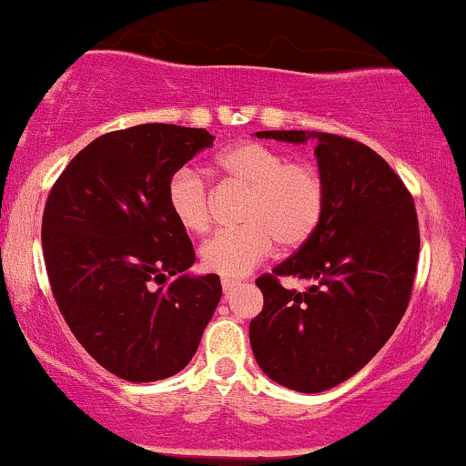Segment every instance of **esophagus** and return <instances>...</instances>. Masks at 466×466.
Returning a JSON list of instances; mask_svg holds the SVG:
<instances>
[{
    "label": "esophagus",
    "instance_id": "esophagus-1",
    "mask_svg": "<svg viewBox=\"0 0 466 466\" xmlns=\"http://www.w3.org/2000/svg\"><path fill=\"white\" fill-rule=\"evenodd\" d=\"M238 279H228V278H223L221 279V287H223V293H226V295H229V293H232V290L234 289H237L238 287Z\"/></svg>",
    "mask_w": 466,
    "mask_h": 466
}]
</instances>
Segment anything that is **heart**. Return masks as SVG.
Segmentation results:
<instances>
[{
	"mask_svg": "<svg viewBox=\"0 0 466 466\" xmlns=\"http://www.w3.org/2000/svg\"><path fill=\"white\" fill-rule=\"evenodd\" d=\"M223 179L245 188L238 208L240 228L223 229L201 248L206 271L243 278L282 249L306 245L325 212V179L315 165L293 162L284 151L262 143H238L215 160ZM167 206L177 226L190 234L208 232V184L190 169H179L167 184Z\"/></svg>",
	"mask_w": 466,
	"mask_h": 466,
	"instance_id": "b5f03b06",
	"label": "heart"
}]
</instances>
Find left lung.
<instances>
[{
    "mask_svg": "<svg viewBox=\"0 0 466 466\" xmlns=\"http://www.w3.org/2000/svg\"><path fill=\"white\" fill-rule=\"evenodd\" d=\"M256 137L297 145L317 138L323 218L306 245L256 279L265 306L251 319L249 343L273 382L321 393L360 371L400 325L421 245L417 210L406 184L367 145L304 130ZM279 277L311 287L289 291Z\"/></svg>",
    "mask_w": 466,
    "mask_h": 466,
    "instance_id": "left-lung-1",
    "label": "left lung"
}]
</instances>
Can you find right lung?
<instances>
[{
    "mask_svg": "<svg viewBox=\"0 0 466 466\" xmlns=\"http://www.w3.org/2000/svg\"><path fill=\"white\" fill-rule=\"evenodd\" d=\"M215 137L143 123L88 143L49 190L43 256L60 312L95 360L127 382L182 371L221 299L215 273L188 276L195 249L167 184Z\"/></svg>",
    "mask_w": 466,
    "mask_h": 466,
    "instance_id": "obj_1",
    "label": "right lung"
}]
</instances>
